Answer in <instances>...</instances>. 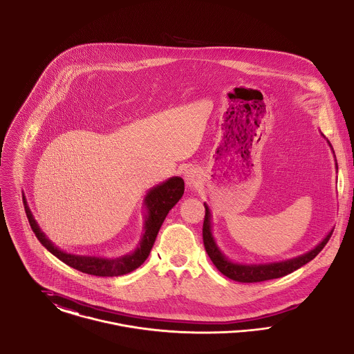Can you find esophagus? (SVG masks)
<instances>
[{"label":"esophagus","mask_w":354,"mask_h":354,"mask_svg":"<svg viewBox=\"0 0 354 354\" xmlns=\"http://www.w3.org/2000/svg\"><path fill=\"white\" fill-rule=\"evenodd\" d=\"M185 180H186V185L190 187V189H195L199 182H201V174L196 168H189L186 172H185Z\"/></svg>","instance_id":"esophagus-1"}]
</instances>
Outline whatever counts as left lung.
I'll return each instance as SVG.
<instances>
[{"label":"left lung","mask_w":354,"mask_h":354,"mask_svg":"<svg viewBox=\"0 0 354 354\" xmlns=\"http://www.w3.org/2000/svg\"><path fill=\"white\" fill-rule=\"evenodd\" d=\"M326 141L327 144L330 145L331 151H333V147H331L330 141L328 140H326ZM333 153H334V151H333ZM334 158H335V155H334ZM335 168L338 169L337 160H335ZM203 205H205V209H206L205 221H203V244H205V249H206L210 260L217 267L219 272L225 274L226 277H229L232 280H236V281H240V283H257V281L271 280V279H277V277H281V276H286L288 273L297 271L298 268L303 267L308 261H311L325 248V245L327 244V241L330 240V237L333 234V230H330L327 233L326 237L314 249L308 250L307 253L299 254L297 257L288 259V260L273 261V263H260V264L237 263V261L229 260L223 254V252L219 249L217 241L213 236L210 209L206 203H203Z\"/></svg>","instance_id":"obj_1"}]
</instances>
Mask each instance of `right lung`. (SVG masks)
Masks as SVG:
<instances>
[{
    "instance_id": "right-lung-1",
    "label": "right lung",
    "mask_w": 354,
    "mask_h": 354,
    "mask_svg": "<svg viewBox=\"0 0 354 354\" xmlns=\"http://www.w3.org/2000/svg\"><path fill=\"white\" fill-rule=\"evenodd\" d=\"M185 192V182L180 176H172L167 179L163 183L149 189L147 195L144 196V232L138 241L136 249L121 257L115 259H106V257H97V256H82V254H73L62 250L60 248L55 246L51 240L41 232L40 226L37 225L30 209L28 206L26 196H23L24 207L27 213L29 225L44 248L51 252L60 261L64 264L78 270L83 273L94 274V276H121L125 273L132 272L138 268L149 256V252L155 244L156 236L163 225L164 219L169 210L179 202Z\"/></svg>"
}]
</instances>
